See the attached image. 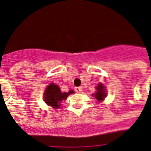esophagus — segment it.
<instances>
[{
  "mask_svg": "<svg viewBox=\"0 0 151 151\" xmlns=\"http://www.w3.org/2000/svg\"><path fill=\"white\" fill-rule=\"evenodd\" d=\"M75 90H76V91L77 93H80V92L82 91V87H76L75 88Z\"/></svg>",
  "mask_w": 151,
  "mask_h": 151,
  "instance_id": "obj_1",
  "label": "esophagus"
}]
</instances>
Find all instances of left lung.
Returning a JSON list of instances; mask_svg holds the SVG:
<instances>
[{"label":"left lung","mask_w":151,"mask_h":151,"mask_svg":"<svg viewBox=\"0 0 151 151\" xmlns=\"http://www.w3.org/2000/svg\"><path fill=\"white\" fill-rule=\"evenodd\" d=\"M106 91H105L104 86L103 84H99L98 86L97 87V92L95 94H93V96H94L97 101H101L102 100L104 99V97H106Z\"/></svg>","instance_id":"obj_1"}]
</instances>
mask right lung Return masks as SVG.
<instances>
[{"instance_id": "right-lung-1", "label": "right lung", "mask_w": 151, "mask_h": 151, "mask_svg": "<svg viewBox=\"0 0 151 151\" xmlns=\"http://www.w3.org/2000/svg\"><path fill=\"white\" fill-rule=\"evenodd\" d=\"M74 93L73 90H70L69 92L60 91L59 86L51 83L46 88L44 95V100L45 103L53 108L57 109L60 106V102L63 100H66L69 94Z\"/></svg>"}]
</instances>
